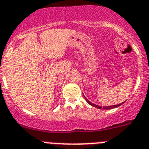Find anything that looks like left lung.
<instances>
[{"label": "left lung", "instance_id": "left-lung-1", "mask_svg": "<svg viewBox=\"0 0 149 149\" xmlns=\"http://www.w3.org/2000/svg\"><path fill=\"white\" fill-rule=\"evenodd\" d=\"M83 95H84V94H83ZM84 98H85L86 101H87V102L90 105H91L92 107H94L98 108V109H114V108H116V107H120V105H122V104H123V103L126 101H125L124 102H122V103H120V104H116V105H112V106H107V107H101V106H98V105H96V104H93V103L90 102V101H89V100L87 99V98H86L85 96H84Z\"/></svg>", "mask_w": 149, "mask_h": 149}]
</instances>
